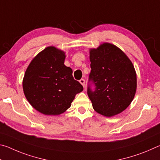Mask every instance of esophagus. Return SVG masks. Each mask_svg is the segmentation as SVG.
<instances>
[{"instance_id":"34e87169","label":"esophagus","mask_w":160,"mask_h":160,"mask_svg":"<svg viewBox=\"0 0 160 160\" xmlns=\"http://www.w3.org/2000/svg\"><path fill=\"white\" fill-rule=\"evenodd\" d=\"M80 82L81 85H82L84 87V88H85V80H84V79H81V80H80Z\"/></svg>"}]
</instances>
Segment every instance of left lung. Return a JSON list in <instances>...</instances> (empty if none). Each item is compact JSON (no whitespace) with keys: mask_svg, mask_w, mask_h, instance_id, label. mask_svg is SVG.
Wrapping results in <instances>:
<instances>
[{"mask_svg":"<svg viewBox=\"0 0 160 160\" xmlns=\"http://www.w3.org/2000/svg\"><path fill=\"white\" fill-rule=\"evenodd\" d=\"M91 72L88 94L97 113L107 117L125 110L134 98L136 72L131 60L120 48L104 43L90 50Z\"/></svg>","mask_w":160,"mask_h":160,"instance_id":"left-lung-1","label":"left lung"}]
</instances>
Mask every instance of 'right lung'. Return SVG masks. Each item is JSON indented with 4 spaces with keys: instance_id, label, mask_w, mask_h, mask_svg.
I'll return each mask as SVG.
<instances>
[{
    "instance_id": "add662e5",
    "label": "right lung",
    "mask_w": 160,
    "mask_h": 160,
    "mask_svg": "<svg viewBox=\"0 0 160 160\" xmlns=\"http://www.w3.org/2000/svg\"><path fill=\"white\" fill-rule=\"evenodd\" d=\"M65 52L48 47L33 58L26 70L22 88L26 99L38 112L59 115L71 106L83 87L64 65Z\"/></svg>"
}]
</instances>
